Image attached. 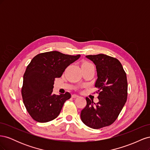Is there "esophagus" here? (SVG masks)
<instances>
[{
	"label": "esophagus",
	"mask_w": 150,
	"mask_h": 150,
	"mask_svg": "<svg viewBox=\"0 0 150 150\" xmlns=\"http://www.w3.org/2000/svg\"><path fill=\"white\" fill-rule=\"evenodd\" d=\"M78 97H79V96H78V95H77V94H72V98H78Z\"/></svg>",
	"instance_id": "esophagus-1"
}]
</instances>
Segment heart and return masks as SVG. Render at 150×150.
Returning a JSON list of instances; mask_svg holds the SVG:
<instances>
[{
    "mask_svg": "<svg viewBox=\"0 0 150 150\" xmlns=\"http://www.w3.org/2000/svg\"><path fill=\"white\" fill-rule=\"evenodd\" d=\"M86 63H88V62H85V63H84V64H86Z\"/></svg>",
    "mask_w": 150,
    "mask_h": 150,
    "instance_id": "heart-1",
    "label": "heart"
}]
</instances>
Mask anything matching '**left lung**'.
Instances as JSON below:
<instances>
[{
	"label": "left lung",
	"instance_id": "8db88e82",
	"mask_svg": "<svg viewBox=\"0 0 150 150\" xmlns=\"http://www.w3.org/2000/svg\"><path fill=\"white\" fill-rule=\"evenodd\" d=\"M86 57L96 66L98 78L95 87L98 89L99 102L96 104L86 98L87 104L81 111V118L89 128L99 129L112 124L126 102V74L116 58L103 54Z\"/></svg>",
	"mask_w": 150,
	"mask_h": 150
}]
</instances>
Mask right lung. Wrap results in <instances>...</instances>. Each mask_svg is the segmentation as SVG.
<instances>
[{"label": "right lung", "instance_id": "obj_1", "mask_svg": "<svg viewBox=\"0 0 150 150\" xmlns=\"http://www.w3.org/2000/svg\"><path fill=\"white\" fill-rule=\"evenodd\" d=\"M80 56L54 51L39 54L31 60L24 74L21 92L26 110L35 121L46 122L59 115L63 104L71 96L68 92L53 94L54 81Z\"/></svg>", "mask_w": 150, "mask_h": 150}]
</instances>
